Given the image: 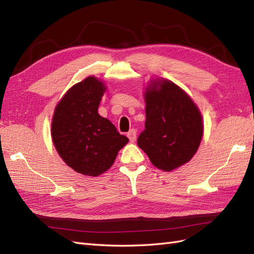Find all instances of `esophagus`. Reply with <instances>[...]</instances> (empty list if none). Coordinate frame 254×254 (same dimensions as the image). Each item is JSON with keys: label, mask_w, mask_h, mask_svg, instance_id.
Wrapping results in <instances>:
<instances>
[{"label": "esophagus", "mask_w": 254, "mask_h": 254, "mask_svg": "<svg viewBox=\"0 0 254 254\" xmlns=\"http://www.w3.org/2000/svg\"><path fill=\"white\" fill-rule=\"evenodd\" d=\"M127 137H128V139H130L131 142H134L136 139V131L134 130V128H132V130H130L127 132Z\"/></svg>", "instance_id": "esophagus-1"}]
</instances>
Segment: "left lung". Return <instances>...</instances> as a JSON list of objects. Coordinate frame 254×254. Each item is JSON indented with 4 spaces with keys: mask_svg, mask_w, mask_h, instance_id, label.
<instances>
[{
    "mask_svg": "<svg viewBox=\"0 0 254 254\" xmlns=\"http://www.w3.org/2000/svg\"><path fill=\"white\" fill-rule=\"evenodd\" d=\"M145 130L138 147L160 170L172 171L190 161L201 144L204 126L197 106L185 90L165 78H155L144 91Z\"/></svg>",
    "mask_w": 254,
    "mask_h": 254,
    "instance_id": "8db88e82",
    "label": "left lung"
}]
</instances>
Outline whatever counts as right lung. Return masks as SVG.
Listing matches in <instances>:
<instances>
[{
    "label": "right lung",
    "instance_id": "obj_1",
    "mask_svg": "<svg viewBox=\"0 0 254 254\" xmlns=\"http://www.w3.org/2000/svg\"><path fill=\"white\" fill-rule=\"evenodd\" d=\"M106 89L102 80L86 77L64 94L53 113V145L64 163L84 176L98 177L106 172L128 142L98 113Z\"/></svg>",
    "mask_w": 254,
    "mask_h": 254
}]
</instances>
